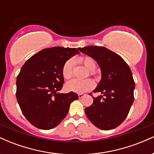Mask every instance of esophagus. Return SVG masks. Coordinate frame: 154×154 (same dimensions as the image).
Wrapping results in <instances>:
<instances>
[{
	"mask_svg": "<svg viewBox=\"0 0 154 154\" xmlns=\"http://www.w3.org/2000/svg\"><path fill=\"white\" fill-rule=\"evenodd\" d=\"M85 94H84V93H79L78 97H79V98H82L85 96Z\"/></svg>",
	"mask_w": 154,
	"mask_h": 154,
	"instance_id": "obj_1",
	"label": "esophagus"
}]
</instances>
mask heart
<instances>
[{
    "label": "heart",
    "mask_w": 154,
    "mask_h": 154,
    "mask_svg": "<svg viewBox=\"0 0 154 154\" xmlns=\"http://www.w3.org/2000/svg\"><path fill=\"white\" fill-rule=\"evenodd\" d=\"M80 61L88 70L91 71V75H95V72L93 71L96 68V63L93 58L86 56V57L82 58ZM74 66H75L74 59H69L64 63L62 68V75L65 79H69L72 77ZM93 86H94V82L90 78L84 79H73L69 81L66 85V89L69 91L77 93H82L90 91L93 88Z\"/></svg>",
    "instance_id": "obj_1"
}]
</instances>
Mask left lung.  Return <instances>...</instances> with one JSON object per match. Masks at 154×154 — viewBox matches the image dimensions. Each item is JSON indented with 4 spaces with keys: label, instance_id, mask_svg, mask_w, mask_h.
I'll use <instances>...</instances> for the list:
<instances>
[{
    "label": "left lung",
    "instance_id": "obj_1",
    "mask_svg": "<svg viewBox=\"0 0 154 154\" xmlns=\"http://www.w3.org/2000/svg\"><path fill=\"white\" fill-rule=\"evenodd\" d=\"M78 49L97 61L102 75L101 80L94 90L102 95L93 97V103L85 109L86 116L101 130L116 128L126 119L134 101L135 82L131 70L121 56L105 47L86 46Z\"/></svg>",
    "mask_w": 154,
    "mask_h": 154
}]
</instances>
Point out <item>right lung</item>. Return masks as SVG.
Listing matches in <instances>:
<instances>
[{
  "label": "right lung",
  "instance_id": "right-lung-1",
  "mask_svg": "<svg viewBox=\"0 0 154 154\" xmlns=\"http://www.w3.org/2000/svg\"><path fill=\"white\" fill-rule=\"evenodd\" d=\"M79 54L76 48L54 47L33 55L17 77V99L26 119L41 130L54 128L66 117L70 104L78 99L74 92L59 93L64 82V63Z\"/></svg>",
  "mask_w": 154,
  "mask_h": 154
}]
</instances>
